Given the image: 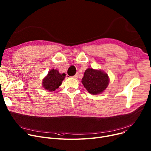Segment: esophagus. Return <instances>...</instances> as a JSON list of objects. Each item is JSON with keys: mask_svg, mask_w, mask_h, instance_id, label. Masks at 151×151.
<instances>
[{"mask_svg": "<svg viewBox=\"0 0 151 151\" xmlns=\"http://www.w3.org/2000/svg\"><path fill=\"white\" fill-rule=\"evenodd\" d=\"M73 78H75V79L78 78V74H76L75 76H73Z\"/></svg>", "mask_w": 151, "mask_h": 151, "instance_id": "obj_1", "label": "esophagus"}]
</instances>
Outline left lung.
Segmentation results:
<instances>
[{
	"instance_id": "obj_1",
	"label": "left lung",
	"mask_w": 151,
	"mask_h": 151,
	"mask_svg": "<svg viewBox=\"0 0 151 151\" xmlns=\"http://www.w3.org/2000/svg\"><path fill=\"white\" fill-rule=\"evenodd\" d=\"M108 74L101 70L88 68L85 71L82 83L89 93L97 95L102 93L108 86Z\"/></svg>"
}]
</instances>
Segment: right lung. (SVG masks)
<instances>
[{"instance_id": "1", "label": "right lung", "mask_w": 151, "mask_h": 151, "mask_svg": "<svg viewBox=\"0 0 151 151\" xmlns=\"http://www.w3.org/2000/svg\"><path fill=\"white\" fill-rule=\"evenodd\" d=\"M65 76V73L60 74L57 69H52L43 79V87L50 92L55 91L61 85Z\"/></svg>"}]
</instances>
